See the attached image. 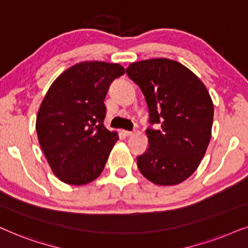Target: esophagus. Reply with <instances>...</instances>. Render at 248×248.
Masks as SVG:
<instances>
[{
	"mask_svg": "<svg viewBox=\"0 0 248 248\" xmlns=\"http://www.w3.org/2000/svg\"><path fill=\"white\" fill-rule=\"evenodd\" d=\"M122 134L124 135V136H131V135H134L133 131H128V130H122Z\"/></svg>",
	"mask_w": 248,
	"mask_h": 248,
	"instance_id": "34e87169",
	"label": "esophagus"
}]
</instances>
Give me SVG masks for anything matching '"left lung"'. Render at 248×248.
<instances>
[{
  "label": "left lung",
  "mask_w": 248,
  "mask_h": 248,
  "mask_svg": "<svg viewBox=\"0 0 248 248\" xmlns=\"http://www.w3.org/2000/svg\"><path fill=\"white\" fill-rule=\"evenodd\" d=\"M127 75L143 92L150 122L148 148L137 157L140 173L158 186H174L199 168L209 146L213 102L202 80L179 62L166 58L130 63Z\"/></svg>",
  "instance_id": "8db88e82"
}]
</instances>
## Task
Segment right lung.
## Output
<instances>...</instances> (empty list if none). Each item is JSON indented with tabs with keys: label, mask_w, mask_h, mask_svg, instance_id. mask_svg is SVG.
<instances>
[{
	"label": "right lung",
	"mask_w": 248,
	"mask_h": 248,
	"mask_svg": "<svg viewBox=\"0 0 248 248\" xmlns=\"http://www.w3.org/2000/svg\"><path fill=\"white\" fill-rule=\"evenodd\" d=\"M124 74L118 63L84 61L64 70L53 81L36 118L39 145L59 179L81 186L103 171L117 131L103 124L104 98L115 78Z\"/></svg>",
	"instance_id": "right-lung-1"
}]
</instances>
